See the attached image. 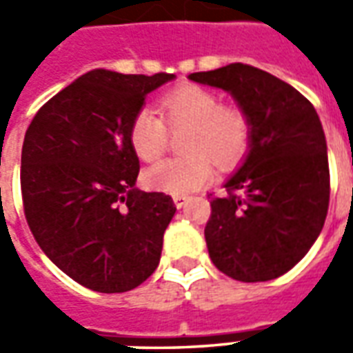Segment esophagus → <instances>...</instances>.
<instances>
[{
  "label": "esophagus",
  "mask_w": 353,
  "mask_h": 353,
  "mask_svg": "<svg viewBox=\"0 0 353 353\" xmlns=\"http://www.w3.org/2000/svg\"><path fill=\"white\" fill-rule=\"evenodd\" d=\"M187 202H189V196H174V204H176L177 210H181V208L187 206Z\"/></svg>",
  "instance_id": "34e87169"
}]
</instances>
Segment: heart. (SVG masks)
I'll return each mask as SVG.
<instances>
[{
  "instance_id": "obj_1",
  "label": "heart",
  "mask_w": 353,
  "mask_h": 353,
  "mask_svg": "<svg viewBox=\"0 0 353 353\" xmlns=\"http://www.w3.org/2000/svg\"><path fill=\"white\" fill-rule=\"evenodd\" d=\"M161 113L164 121L151 109H138L128 124V141L139 161L153 162L168 147L165 126L172 132L187 128L181 149L189 154L159 162L143 174V183L164 194L183 196L202 189L214 177V159L223 168L234 166L252 141L244 109L223 105L217 94L199 85H181L164 94Z\"/></svg>"
}]
</instances>
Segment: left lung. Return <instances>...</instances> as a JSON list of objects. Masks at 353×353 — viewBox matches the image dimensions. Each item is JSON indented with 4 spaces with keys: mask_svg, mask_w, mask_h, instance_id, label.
<instances>
[{
    "mask_svg": "<svg viewBox=\"0 0 353 353\" xmlns=\"http://www.w3.org/2000/svg\"><path fill=\"white\" fill-rule=\"evenodd\" d=\"M189 79L227 90L252 123L242 166L210 202V259L232 280H274L303 259L325 223L329 162L318 113L285 81L240 62Z\"/></svg>",
    "mask_w": 353,
    "mask_h": 353,
    "instance_id": "1",
    "label": "left lung"
}]
</instances>
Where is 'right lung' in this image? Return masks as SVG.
I'll return each instance as SVG.
<instances>
[{
    "mask_svg": "<svg viewBox=\"0 0 353 353\" xmlns=\"http://www.w3.org/2000/svg\"><path fill=\"white\" fill-rule=\"evenodd\" d=\"M174 73L94 70L52 96L30 123L20 187L28 227L45 255L81 285L124 293L154 272L176 214L164 192L136 189L128 124Z\"/></svg>",
    "mask_w": 353,
    "mask_h": 353,
    "instance_id": "add662e5",
    "label": "right lung"
}]
</instances>
